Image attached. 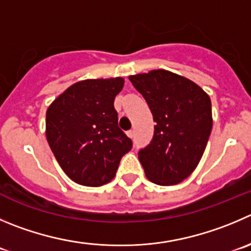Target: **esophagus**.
Wrapping results in <instances>:
<instances>
[{
  "label": "esophagus",
  "mask_w": 251,
  "mask_h": 251,
  "mask_svg": "<svg viewBox=\"0 0 251 251\" xmlns=\"http://www.w3.org/2000/svg\"><path fill=\"white\" fill-rule=\"evenodd\" d=\"M127 135H128V137L130 138V139H132V138L134 137V132H133V130H128V132H127Z\"/></svg>",
  "instance_id": "1"
}]
</instances>
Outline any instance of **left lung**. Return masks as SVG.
I'll return each mask as SVG.
<instances>
[{
    "label": "left lung",
    "instance_id": "8db88e82",
    "mask_svg": "<svg viewBox=\"0 0 251 251\" xmlns=\"http://www.w3.org/2000/svg\"><path fill=\"white\" fill-rule=\"evenodd\" d=\"M147 101L154 137L138 157L151 182L171 186L193 173L206 149L212 130L208 95L193 81L168 70L129 76Z\"/></svg>",
    "mask_w": 251,
    "mask_h": 251
}]
</instances>
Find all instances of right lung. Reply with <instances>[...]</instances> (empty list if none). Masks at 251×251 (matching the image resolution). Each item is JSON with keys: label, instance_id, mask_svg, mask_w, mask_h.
Wrapping results in <instances>:
<instances>
[{"label": "right lung", "instance_id": "1", "mask_svg": "<svg viewBox=\"0 0 251 251\" xmlns=\"http://www.w3.org/2000/svg\"><path fill=\"white\" fill-rule=\"evenodd\" d=\"M123 85L122 77L78 81L47 109L49 147L76 183L99 187L109 182L122 156L132 149L113 104Z\"/></svg>", "mask_w": 251, "mask_h": 251}]
</instances>
